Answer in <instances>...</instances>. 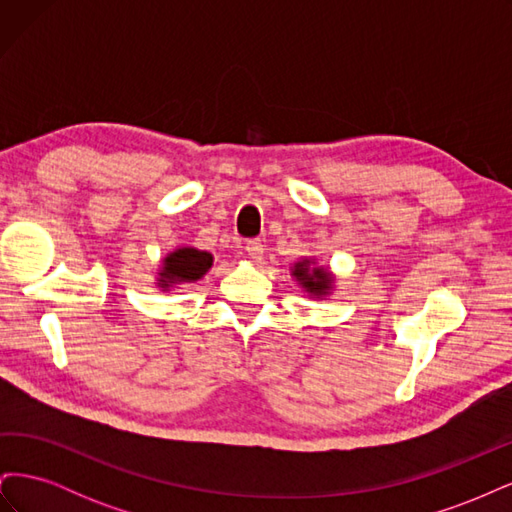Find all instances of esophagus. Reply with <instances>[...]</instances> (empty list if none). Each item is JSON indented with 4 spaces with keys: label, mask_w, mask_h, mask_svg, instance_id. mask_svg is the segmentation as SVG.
I'll use <instances>...</instances> for the list:
<instances>
[{
    "label": "esophagus",
    "mask_w": 512,
    "mask_h": 512,
    "mask_svg": "<svg viewBox=\"0 0 512 512\" xmlns=\"http://www.w3.org/2000/svg\"><path fill=\"white\" fill-rule=\"evenodd\" d=\"M245 252H247V256H250V258L260 260L262 254H265V247H262L260 239H247L245 241Z\"/></svg>",
    "instance_id": "34e87169"
}]
</instances>
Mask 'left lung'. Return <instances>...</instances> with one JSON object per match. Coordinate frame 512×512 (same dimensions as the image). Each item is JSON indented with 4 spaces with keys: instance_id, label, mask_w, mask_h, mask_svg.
Masks as SVG:
<instances>
[{
    "instance_id": "left-lung-1",
    "label": "left lung",
    "mask_w": 512,
    "mask_h": 512,
    "mask_svg": "<svg viewBox=\"0 0 512 512\" xmlns=\"http://www.w3.org/2000/svg\"><path fill=\"white\" fill-rule=\"evenodd\" d=\"M294 277H297V280L307 288V292H312V294L327 292L329 282H331V277H329L327 271H324V269L309 271L307 262H299V265L294 267Z\"/></svg>"
}]
</instances>
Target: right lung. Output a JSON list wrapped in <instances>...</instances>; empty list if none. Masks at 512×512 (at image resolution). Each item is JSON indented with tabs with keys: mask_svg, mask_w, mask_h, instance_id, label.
<instances>
[{
	"mask_svg": "<svg viewBox=\"0 0 512 512\" xmlns=\"http://www.w3.org/2000/svg\"><path fill=\"white\" fill-rule=\"evenodd\" d=\"M211 262V254L192 250V247H183V250L173 252L164 260V271L160 273L164 280L160 282L166 288L181 280H200L211 269Z\"/></svg>",
	"mask_w": 512,
	"mask_h": 512,
	"instance_id": "add662e5",
	"label": "right lung"
}]
</instances>
